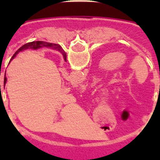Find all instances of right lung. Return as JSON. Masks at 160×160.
Masks as SVG:
<instances>
[{
	"instance_id": "add662e5",
	"label": "right lung",
	"mask_w": 160,
	"mask_h": 160,
	"mask_svg": "<svg viewBox=\"0 0 160 160\" xmlns=\"http://www.w3.org/2000/svg\"><path fill=\"white\" fill-rule=\"evenodd\" d=\"M41 47H48V48L51 49H55V50H58L59 51H60L62 53L63 56H64V59L66 61V54L64 52L63 49L61 48V46L58 44H53V43H49V42H46V41H32V42H29V43L25 44L24 46H22L20 49H18L16 52L14 54V55L12 56L11 59H14L15 56H16V55L21 52L22 51H26V50H28V49H31V50H37L39 48H41ZM6 74H5V78H4V85H6ZM0 89H1V85H0Z\"/></svg>"
}]
</instances>
